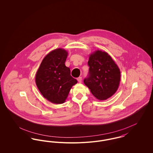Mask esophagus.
<instances>
[{"label":"esophagus","mask_w":153,"mask_h":153,"mask_svg":"<svg viewBox=\"0 0 153 153\" xmlns=\"http://www.w3.org/2000/svg\"><path fill=\"white\" fill-rule=\"evenodd\" d=\"M82 77L81 76H79V77H78V78H77V80H78V81L79 83H81L82 82Z\"/></svg>","instance_id":"esophagus-1"}]
</instances>
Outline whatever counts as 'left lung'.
<instances>
[{
	"mask_svg": "<svg viewBox=\"0 0 153 153\" xmlns=\"http://www.w3.org/2000/svg\"><path fill=\"white\" fill-rule=\"evenodd\" d=\"M89 70L84 83L93 95L100 100L111 97L117 91L121 78L120 70L106 52L97 51L89 58Z\"/></svg>",
	"mask_w": 153,
	"mask_h": 153,
	"instance_id": "left-lung-1",
	"label": "left lung"
}]
</instances>
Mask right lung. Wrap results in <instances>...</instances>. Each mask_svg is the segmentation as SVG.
I'll return each mask as SVG.
<instances>
[{
    "mask_svg": "<svg viewBox=\"0 0 153 153\" xmlns=\"http://www.w3.org/2000/svg\"><path fill=\"white\" fill-rule=\"evenodd\" d=\"M67 56L68 52L62 49L51 51L43 59L35 76L41 94L53 103L64 102L72 86L77 83L65 65Z\"/></svg>",
    "mask_w": 153,
    "mask_h": 153,
    "instance_id": "1",
    "label": "right lung"
}]
</instances>
